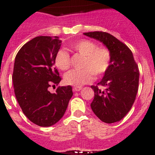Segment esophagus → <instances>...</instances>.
I'll use <instances>...</instances> for the list:
<instances>
[{
    "label": "esophagus",
    "mask_w": 155,
    "mask_h": 155,
    "mask_svg": "<svg viewBox=\"0 0 155 155\" xmlns=\"http://www.w3.org/2000/svg\"><path fill=\"white\" fill-rule=\"evenodd\" d=\"M82 90V87H74L73 88V92H77L79 91Z\"/></svg>",
    "instance_id": "esophagus-1"
}]
</instances>
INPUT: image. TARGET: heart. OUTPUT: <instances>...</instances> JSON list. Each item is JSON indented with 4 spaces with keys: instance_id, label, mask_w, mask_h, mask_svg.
<instances>
[{
    "instance_id": "obj_1",
    "label": "heart",
    "mask_w": 155,
    "mask_h": 155,
    "mask_svg": "<svg viewBox=\"0 0 155 155\" xmlns=\"http://www.w3.org/2000/svg\"><path fill=\"white\" fill-rule=\"evenodd\" d=\"M69 47L76 52L85 56L81 70H73L64 76V81L68 85L80 87L89 83L96 76L107 72L110 64L111 54L105 47H97L93 41L80 40L73 42ZM54 64L61 70H67L70 67V55L65 50L61 49L54 58Z\"/></svg>"
}]
</instances>
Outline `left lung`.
Segmentation results:
<instances>
[{
	"label": "left lung",
	"instance_id": "left-lung-1",
	"mask_svg": "<svg viewBox=\"0 0 155 155\" xmlns=\"http://www.w3.org/2000/svg\"><path fill=\"white\" fill-rule=\"evenodd\" d=\"M87 37L101 42L111 54L110 64L97 85L105 86L101 91L91 85L94 97L91 104L94 113L108 124L122 119L130 110L138 91V66L132 51L114 36L102 31L84 33Z\"/></svg>",
	"mask_w": 155,
	"mask_h": 155
}]
</instances>
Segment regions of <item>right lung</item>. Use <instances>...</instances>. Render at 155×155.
Listing matches in <instances>:
<instances>
[{"instance_id":"obj_1","label":"right lung","mask_w":155,"mask_h":155,"mask_svg":"<svg viewBox=\"0 0 155 155\" xmlns=\"http://www.w3.org/2000/svg\"><path fill=\"white\" fill-rule=\"evenodd\" d=\"M61 46L58 37L40 36L25 43L15 56L12 73L15 97L25 116L40 127L56 124L73 96L70 85L58 87L56 93L48 91L61 80L54 67Z\"/></svg>"}]
</instances>
